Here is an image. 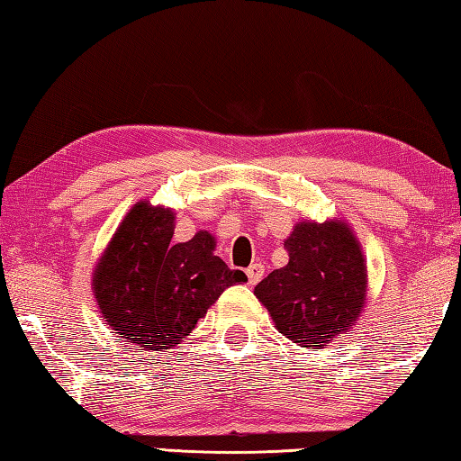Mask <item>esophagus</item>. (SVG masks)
Wrapping results in <instances>:
<instances>
[{"label": "esophagus", "mask_w": 461, "mask_h": 461, "mask_svg": "<svg viewBox=\"0 0 461 461\" xmlns=\"http://www.w3.org/2000/svg\"><path fill=\"white\" fill-rule=\"evenodd\" d=\"M246 276H248V282L251 285H256L261 277H264V266L261 264H251L248 269H246Z\"/></svg>", "instance_id": "esophagus-1"}]
</instances>
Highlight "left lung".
I'll return each instance as SVG.
<instances>
[{"label":"left lung","mask_w":461,"mask_h":461,"mask_svg":"<svg viewBox=\"0 0 461 461\" xmlns=\"http://www.w3.org/2000/svg\"><path fill=\"white\" fill-rule=\"evenodd\" d=\"M290 261L256 285L276 328L294 344L318 349L346 333L362 313L367 269L349 225L300 221L285 240Z\"/></svg>","instance_id":"left-lung-1"}]
</instances>
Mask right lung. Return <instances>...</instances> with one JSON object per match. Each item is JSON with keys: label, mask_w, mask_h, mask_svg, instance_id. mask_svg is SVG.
<instances>
[{"label": "right lung", "mask_w": 461, "mask_h": 461, "mask_svg": "<svg viewBox=\"0 0 461 461\" xmlns=\"http://www.w3.org/2000/svg\"><path fill=\"white\" fill-rule=\"evenodd\" d=\"M174 220L167 207L135 203L94 272L107 326L153 351L182 341L225 287L248 279L213 254L215 240L207 231L171 243Z\"/></svg>", "instance_id": "add662e5"}]
</instances>
